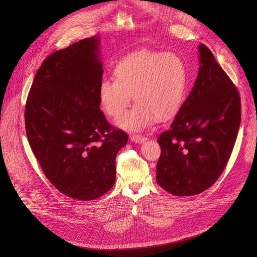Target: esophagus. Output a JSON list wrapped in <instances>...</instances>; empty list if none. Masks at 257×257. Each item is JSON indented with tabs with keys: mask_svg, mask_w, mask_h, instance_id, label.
<instances>
[{
	"mask_svg": "<svg viewBox=\"0 0 257 257\" xmlns=\"http://www.w3.org/2000/svg\"><path fill=\"white\" fill-rule=\"evenodd\" d=\"M130 139L133 143H138V144H142V143H145L147 141V138L139 136V134H132Z\"/></svg>",
	"mask_w": 257,
	"mask_h": 257,
	"instance_id": "esophagus-1",
	"label": "esophagus"
}]
</instances>
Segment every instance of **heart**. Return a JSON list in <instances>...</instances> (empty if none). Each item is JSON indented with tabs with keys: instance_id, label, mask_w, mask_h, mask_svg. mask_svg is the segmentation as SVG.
<instances>
[{
	"instance_id": "obj_1",
	"label": "heart",
	"mask_w": 257,
	"mask_h": 257,
	"mask_svg": "<svg viewBox=\"0 0 257 257\" xmlns=\"http://www.w3.org/2000/svg\"><path fill=\"white\" fill-rule=\"evenodd\" d=\"M114 79H103L99 97L105 112L118 118L133 99L137 105L118 120L129 131H142L156 118L176 115L183 104L187 87V69L183 59L174 53L143 50L120 60Z\"/></svg>"
}]
</instances>
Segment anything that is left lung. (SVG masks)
<instances>
[{
  "label": "left lung",
  "mask_w": 257,
  "mask_h": 257,
  "mask_svg": "<svg viewBox=\"0 0 257 257\" xmlns=\"http://www.w3.org/2000/svg\"><path fill=\"white\" fill-rule=\"evenodd\" d=\"M200 67L191 93L171 128L160 134L156 182L174 196H194L210 187L231 155L240 124V98L235 85L199 46Z\"/></svg>",
  "instance_id": "1"
}]
</instances>
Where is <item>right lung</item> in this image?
Returning a JSON list of instances; mask_svg holds the SVG:
<instances>
[{"label":"right lung","instance_id":"obj_1","mask_svg":"<svg viewBox=\"0 0 257 257\" xmlns=\"http://www.w3.org/2000/svg\"><path fill=\"white\" fill-rule=\"evenodd\" d=\"M99 44L93 36L49 55L25 107L27 138L46 177L81 201L98 199L113 186L115 157L128 142L100 109Z\"/></svg>","mask_w":257,"mask_h":257}]
</instances>
